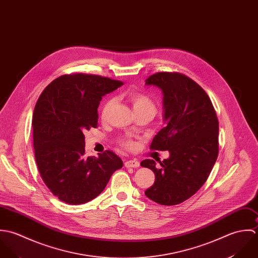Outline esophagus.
<instances>
[{"label": "esophagus", "mask_w": 258, "mask_h": 258, "mask_svg": "<svg viewBox=\"0 0 258 258\" xmlns=\"http://www.w3.org/2000/svg\"><path fill=\"white\" fill-rule=\"evenodd\" d=\"M124 166L125 167H139L140 166V162L136 159H128V160H125L124 162Z\"/></svg>", "instance_id": "1"}]
</instances>
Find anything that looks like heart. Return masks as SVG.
Returning <instances> with one entry per match:
<instances>
[{
	"label": "heart",
	"mask_w": 258,
	"mask_h": 258,
	"mask_svg": "<svg viewBox=\"0 0 258 258\" xmlns=\"http://www.w3.org/2000/svg\"><path fill=\"white\" fill-rule=\"evenodd\" d=\"M128 101L132 103L133 108L136 113L147 112V113L152 114V116H154L156 112V105H155V102L148 95H146L144 93L131 94L128 96ZM111 104H112L111 100H108L103 104V107H102V112H101L103 118L107 115ZM119 142H120L121 146H123L126 149H132L134 147V142L132 140L122 139Z\"/></svg>",
	"instance_id": "b5f03b06"
}]
</instances>
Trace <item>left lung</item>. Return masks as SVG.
<instances>
[{
  "instance_id": "obj_1",
  "label": "left lung",
  "mask_w": 258,
  "mask_h": 258,
  "mask_svg": "<svg viewBox=\"0 0 258 258\" xmlns=\"http://www.w3.org/2000/svg\"><path fill=\"white\" fill-rule=\"evenodd\" d=\"M163 94L166 125L151 150L168 151L169 157L141 162L155 175L146 196L162 206H175L192 197L206 182L218 155V119L205 90L179 73H156L146 80Z\"/></svg>"
}]
</instances>
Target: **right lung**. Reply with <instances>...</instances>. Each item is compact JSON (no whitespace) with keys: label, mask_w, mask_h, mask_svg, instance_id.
Here are the masks:
<instances>
[{"label":"right lung","mask_w":258,"mask_h":258,"mask_svg":"<svg viewBox=\"0 0 258 258\" xmlns=\"http://www.w3.org/2000/svg\"><path fill=\"white\" fill-rule=\"evenodd\" d=\"M120 86V81L96 75H63L36 103L32 124L38 169L52 195L66 204L94 200L122 167V160L110 151L86 157L84 135L98 126L103 96Z\"/></svg>","instance_id":"1"}]
</instances>
